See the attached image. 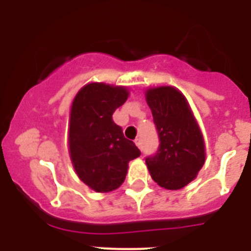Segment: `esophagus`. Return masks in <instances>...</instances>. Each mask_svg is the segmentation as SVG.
<instances>
[{
	"mask_svg": "<svg viewBox=\"0 0 251 251\" xmlns=\"http://www.w3.org/2000/svg\"><path fill=\"white\" fill-rule=\"evenodd\" d=\"M134 142H136L137 147H138L139 150H142V139H141V138H137Z\"/></svg>",
	"mask_w": 251,
	"mask_h": 251,
	"instance_id": "34e87169",
	"label": "esophagus"
}]
</instances>
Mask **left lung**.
Here are the masks:
<instances>
[{
    "label": "left lung",
    "mask_w": 251,
    "mask_h": 251,
    "mask_svg": "<svg viewBox=\"0 0 251 251\" xmlns=\"http://www.w3.org/2000/svg\"><path fill=\"white\" fill-rule=\"evenodd\" d=\"M146 100L158 133L156 154L146 158L154 182L179 190L196 178L205 163V143L187 100L172 86L148 89Z\"/></svg>",
    "instance_id": "left-lung-1"
}]
</instances>
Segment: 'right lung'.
<instances>
[{"instance_id": "right-lung-1", "label": "right lung", "mask_w": 251, "mask_h": 251, "mask_svg": "<svg viewBox=\"0 0 251 251\" xmlns=\"http://www.w3.org/2000/svg\"><path fill=\"white\" fill-rule=\"evenodd\" d=\"M124 86L90 83L73 101L69 119V152L77 177L97 192L124 182L128 163L141 156L112 115L128 98Z\"/></svg>"}]
</instances>
